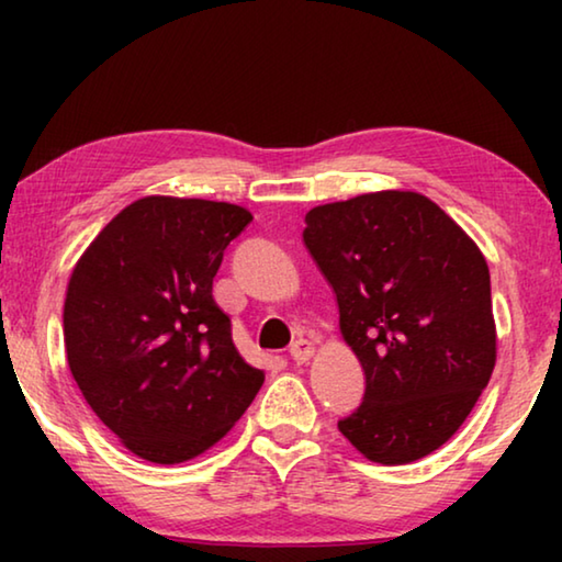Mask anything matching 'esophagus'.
I'll return each instance as SVG.
<instances>
[{
    "instance_id": "34e87169",
    "label": "esophagus",
    "mask_w": 562,
    "mask_h": 562,
    "mask_svg": "<svg viewBox=\"0 0 562 562\" xmlns=\"http://www.w3.org/2000/svg\"><path fill=\"white\" fill-rule=\"evenodd\" d=\"M290 357L297 361V364H307V361L315 357V345H312V341H307V339H297L290 347Z\"/></svg>"
}]
</instances>
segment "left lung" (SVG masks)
<instances>
[{
	"label": "left lung",
	"mask_w": 562,
	"mask_h": 562,
	"mask_svg": "<svg viewBox=\"0 0 562 562\" xmlns=\"http://www.w3.org/2000/svg\"><path fill=\"white\" fill-rule=\"evenodd\" d=\"M304 245L339 304L367 376L339 431L364 459L402 465L461 429L496 367L491 274L463 227L414 190L317 205Z\"/></svg>",
	"instance_id": "8db88e82"
}]
</instances>
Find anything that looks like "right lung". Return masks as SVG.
I'll use <instances>...</instances> for the list:
<instances>
[{
	"mask_svg": "<svg viewBox=\"0 0 562 562\" xmlns=\"http://www.w3.org/2000/svg\"><path fill=\"white\" fill-rule=\"evenodd\" d=\"M252 213L203 198L146 195L74 265L64 345L83 398L138 459H195L233 429L265 382L213 300L225 247Z\"/></svg>",
	"mask_w": 562,
	"mask_h": 562,
	"instance_id": "obj_1",
	"label": "right lung"
}]
</instances>
